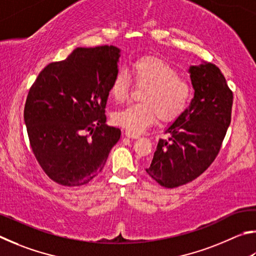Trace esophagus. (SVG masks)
<instances>
[{"label":"esophagus","instance_id":"esophagus-1","mask_svg":"<svg viewBox=\"0 0 256 256\" xmlns=\"http://www.w3.org/2000/svg\"><path fill=\"white\" fill-rule=\"evenodd\" d=\"M124 135L127 136V137H129V138H134V140H137V138L140 137V135H138V134H132V132H128V130L124 132Z\"/></svg>","mask_w":256,"mask_h":256}]
</instances>
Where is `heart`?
<instances>
[{
	"mask_svg": "<svg viewBox=\"0 0 256 256\" xmlns=\"http://www.w3.org/2000/svg\"><path fill=\"white\" fill-rule=\"evenodd\" d=\"M130 73L137 85L145 86L142 102L114 111L112 114L114 124L132 134H140L158 118L170 122L184 114L191 102L194 88L168 60L150 55L140 57L132 64ZM109 92L116 102L128 98L130 80L124 70L116 74Z\"/></svg>",
	"mask_w": 256,
	"mask_h": 256,
	"instance_id": "b5f03b06",
	"label": "heart"
}]
</instances>
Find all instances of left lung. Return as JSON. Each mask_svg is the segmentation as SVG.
Masks as SVG:
<instances>
[{
  "label": "left lung",
  "instance_id": "left-lung-1",
  "mask_svg": "<svg viewBox=\"0 0 256 256\" xmlns=\"http://www.w3.org/2000/svg\"><path fill=\"white\" fill-rule=\"evenodd\" d=\"M194 96L181 116L165 130L146 168L162 186L176 188L200 176L220 150L232 119V92L225 76L212 62L189 68Z\"/></svg>",
  "mask_w": 256,
  "mask_h": 256
}]
</instances>
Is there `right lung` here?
Listing matches in <instances>:
<instances>
[{
  "mask_svg": "<svg viewBox=\"0 0 256 256\" xmlns=\"http://www.w3.org/2000/svg\"><path fill=\"white\" fill-rule=\"evenodd\" d=\"M120 49L76 48L40 72L24 106L31 150L49 178L60 186L88 184L104 168L119 128L106 124Z\"/></svg>",
  "mask_w": 256,
  "mask_h": 256,
  "instance_id": "right-lung-1",
  "label": "right lung"
}]
</instances>
